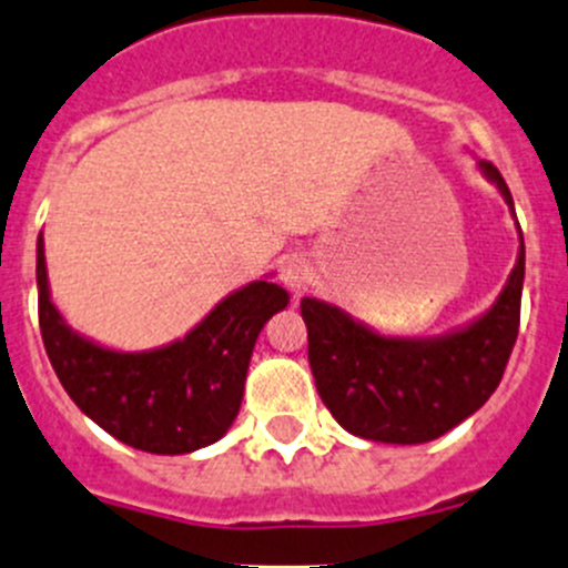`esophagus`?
I'll use <instances>...</instances> for the list:
<instances>
[{
	"label": "esophagus",
	"instance_id": "obj_1",
	"mask_svg": "<svg viewBox=\"0 0 568 568\" xmlns=\"http://www.w3.org/2000/svg\"><path fill=\"white\" fill-rule=\"evenodd\" d=\"M280 280H283L285 288L300 294L311 283V268H307V263L300 255H288L280 261Z\"/></svg>",
	"mask_w": 568,
	"mask_h": 568
}]
</instances>
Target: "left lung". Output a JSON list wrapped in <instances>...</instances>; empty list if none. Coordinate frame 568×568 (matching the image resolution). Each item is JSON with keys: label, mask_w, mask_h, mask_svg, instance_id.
Here are the masks:
<instances>
[{"label": "left lung", "mask_w": 568, "mask_h": 568, "mask_svg": "<svg viewBox=\"0 0 568 568\" xmlns=\"http://www.w3.org/2000/svg\"><path fill=\"white\" fill-rule=\"evenodd\" d=\"M477 169L514 213V196L497 166L477 161ZM521 285L525 239L519 230L516 266L497 302L444 335H383L338 305L305 296L300 307L318 396L346 433L366 442L427 444L444 436L497 390L519 335Z\"/></svg>", "instance_id": "8db88e82"}]
</instances>
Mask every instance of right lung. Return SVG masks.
Segmentation results:
<instances>
[{
	"label": "right lung",
	"instance_id": "obj_1",
	"mask_svg": "<svg viewBox=\"0 0 568 568\" xmlns=\"http://www.w3.org/2000/svg\"><path fill=\"white\" fill-rule=\"evenodd\" d=\"M36 280L41 338L65 394L104 433L152 455L196 453L233 427L257 335L291 300L268 277L255 280L224 296L183 338L121 352L85 338L60 316L41 235Z\"/></svg>",
	"mask_w": 568,
	"mask_h": 568
}]
</instances>
